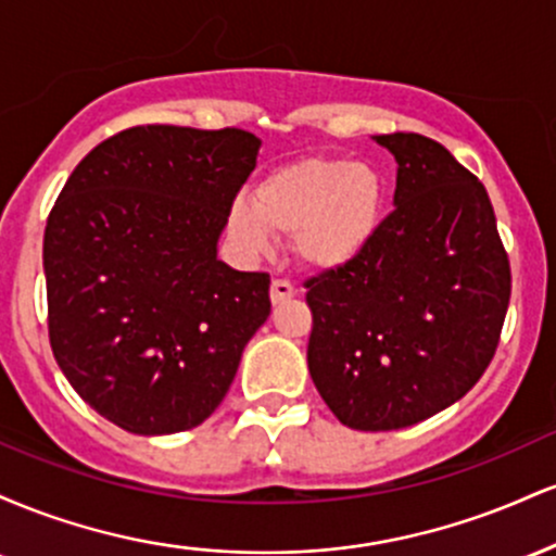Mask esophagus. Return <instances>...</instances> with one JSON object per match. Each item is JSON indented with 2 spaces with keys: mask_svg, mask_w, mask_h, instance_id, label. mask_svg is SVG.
Returning <instances> with one entry per match:
<instances>
[{
  "mask_svg": "<svg viewBox=\"0 0 556 556\" xmlns=\"http://www.w3.org/2000/svg\"><path fill=\"white\" fill-rule=\"evenodd\" d=\"M295 295H298V290L290 282H287V279H274V282H271V303L274 305H282Z\"/></svg>",
  "mask_w": 556,
  "mask_h": 556,
  "instance_id": "esophagus-1",
  "label": "esophagus"
}]
</instances>
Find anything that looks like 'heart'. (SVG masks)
I'll use <instances>...</instances> for the list:
<instances>
[{"label":"heart","instance_id":"heart-1","mask_svg":"<svg viewBox=\"0 0 556 556\" xmlns=\"http://www.w3.org/2000/svg\"><path fill=\"white\" fill-rule=\"evenodd\" d=\"M387 212V182L374 164L308 156L271 169L248 195L232 198L227 235L245 256L271 253L277 235L292 238L308 271L334 274L366 256Z\"/></svg>","mask_w":556,"mask_h":556}]
</instances>
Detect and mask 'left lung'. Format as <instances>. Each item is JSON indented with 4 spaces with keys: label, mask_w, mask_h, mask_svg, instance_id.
Masks as SVG:
<instances>
[{
    "label": "left lung",
    "mask_w": 556,
    "mask_h": 556,
    "mask_svg": "<svg viewBox=\"0 0 556 556\" xmlns=\"http://www.w3.org/2000/svg\"><path fill=\"white\" fill-rule=\"evenodd\" d=\"M397 162L366 256L308 282V371L340 424L394 431L455 405L494 358L509 261L489 193L437 140L374 136Z\"/></svg>",
    "instance_id": "8db88e82"
}]
</instances>
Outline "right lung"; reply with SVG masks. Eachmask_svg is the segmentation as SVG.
<instances>
[{
    "label": "right lung",
    "instance_id": "obj_1",
    "mask_svg": "<svg viewBox=\"0 0 556 556\" xmlns=\"http://www.w3.org/2000/svg\"><path fill=\"white\" fill-rule=\"evenodd\" d=\"M258 149L238 127H130L56 198L43 232L49 340L75 392L119 429L203 424L271 314L269 274L219 261Z\"/></svg>",
    "mask_w": 556,
    "mask_h": 556
}]
</instances>
